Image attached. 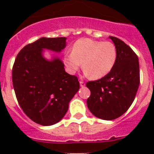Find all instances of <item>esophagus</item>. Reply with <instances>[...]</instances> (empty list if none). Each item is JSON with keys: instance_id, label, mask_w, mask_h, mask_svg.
<instances>
[{"instance_id": "1", "label": "esophagus", "mask_w": 154, "mask_h": 154, "mask_svg": "<svg viewBox=\"0 0 154 154\" xmlns=\"http://www.w3.org/2000/svg\"><path fill=\"white\" fill-rule=\"evenodd\" d=\"M80 86H81V87H83V86H85L86 83H85V82L83 81V80H80Z\"/></svg>"}]
</instances>
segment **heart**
<instances>
[{
    "label": "heart",
    "instance_id": "1",
    "mask_svg": "<svg viewBox=\"0 0 154 154\" xmlns=\"http://www.w3.org/2000/svg\"><path fill=\"white\" fill-rule=\"evenodd\" d=\"M117 60V48L111 42L95 41L90 38L77 40L72 52L64 57L66 66L71 72L77 71L83 63L87 75L100 78L110 72Z\"/></svg>",
    "mask_w": 154,
    "mask_h": 154
}]
</instances>
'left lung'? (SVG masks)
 Here are the masks:
<instances>
[{
	"label": "left lung",
	"mask_w": 154,
	"mask_h": 154,
	"mask_svg": "<svg viewBox=\"0 0 154 154\" xmlns=\"http://www.w3.org/2000/svg\"><path fill=\"white\" fill-rule=\"evenodd\" d=\"M117 48V60L109 73L99 80L88 81L91 91L88 109L103 120H114L127 111L134 100L140 83L139 59L122 40L109 36Z\"/></svg>",
	"instance_id": "1"
}]
</instances>
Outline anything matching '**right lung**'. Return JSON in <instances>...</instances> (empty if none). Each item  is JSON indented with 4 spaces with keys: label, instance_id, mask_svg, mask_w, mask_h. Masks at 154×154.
Instances as JSON below:
<instances>
[{
    "label": "right lung",
    "instance_id": "right-lung-1",
    "mask_svg": "<svg viewBox=\"0 0 154 154\" xmlns=\"http://www.w3.org/2000/svg\"><path fill=\"white\" fill-rule=\"evenodd\" d=\"M66 37L43 38L20 51L12 67V85L20 106L36 124L50 126L60 122L80 88L78 78L65 71L58 58L42 57L43 49L60 52Z\"/></svg>",
    "mask_w": 154,
    "mask_h": 154
}]
</instances>
